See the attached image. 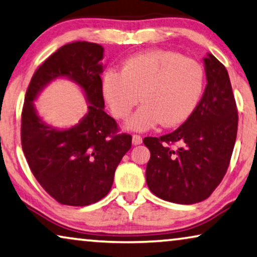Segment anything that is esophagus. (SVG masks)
<instances>
[{"label":"esophagus","instance_id":"34e87169","mask_svg":"<svg viewBox=\"0 0 257 257\" xmlns=\"http://www.w3.org/2000/svg\"><path fill=\"white\" fill-rule=\"evenodd\" d=\"M143 143V138L138 135H133L132 137V144L133 145H140Z\"/></svg>","mask_w":257,"mask_h":257}]
</instances>
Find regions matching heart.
<instances>
[{
	"label": "heart",
	"instance_id": "obj_1",
	"mask_svg": "<svg viewBox=\"0 0 257 257\" xmlns=\"http://www.w3.org/2000/svg\"><path fill=\"white\" fill-rule=\"evenodd\" d=\"M203 89L201 64L166 50L133 56L121 71L110 70L103 78L104 98L115 118L126 119L139 99L143 103L127 122L133 131H146L160 122L168 127L182 124L195 111Z\"/></svg>",
	"mask_w": 257,
	"mask_h": 257
}]
</instances>
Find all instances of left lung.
I'll return each mask as SVG.
<instances>
[{
    "label": "left lung",
    "instance_id": "8db88e82",
    "mask_svg": "<svg viewBox=\"0 0 257 257\" xmlns=\"http://www.w3.org/2000/svg\"><path fill=\"white\" fill-rule=\"evenodd\" d=\"M207 85L191 117L168 135L146 137L150 191L166 201L192 205L212 194L226 174L237 135V107L224 65L208 55Z\"/></svg>",
    "mask_w": 257,
    "mask_h": 257
}]
</instances>
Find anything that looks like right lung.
I'll return each mask as SVG.
<instances>
[{"instance_id": "obj_1", "label": "right lung", "mask_w": 257, "mask_h": 257, "mask_svg": "<svg viewBox=\"0 0 257 257\" xmlns=\"http://www.w3.org/2000/svg\"><path fill=\"white\" fill-rule=\"evenodd\" d=\"M103 52L101 45L90 42L63 45L38 66L24 98L23 153L38 184L62 205L87 206L107 195L115 168L132 145V136L119 132L117 122L104 111ZM57 76L75 80L90 103L80 124L63 132L42 122L32 104Z\"/></svg>"}]
</instances>
